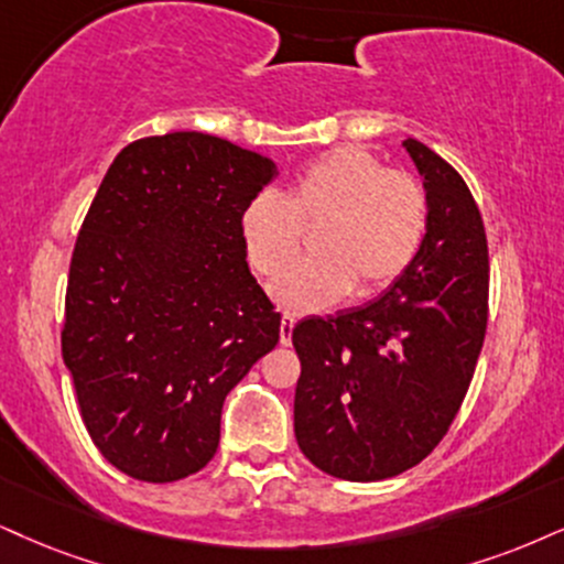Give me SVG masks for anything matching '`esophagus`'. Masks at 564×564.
<instances>
[{"label":"esophagus","mask_w":564,"mask_h":564,"mask_svg":"<svg viewBox=\"0 0 564 564\" xmlns=\"http://www.w3.org/2000/svg\"><path fill=\"white\" fill-rule=\"evenodd\" d=\"M293 329H295V318L293 316H282V322H280V343L282 345L293 343Z\"/></svg>","instance_id":"34e87169"}]
</instances>
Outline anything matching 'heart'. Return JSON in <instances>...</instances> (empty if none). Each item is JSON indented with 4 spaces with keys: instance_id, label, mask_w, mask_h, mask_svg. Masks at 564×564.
<instances>
[{
    "instance_id": "b5f03b06",
    "label": "heart",
    "mask_w": 564,
    "mask_h": 564,
    "mask_svg": "<svg viewBox=\"0 0 564 564\" xmlns=\"http://www.w3.org/2000/svg\"><path fill=\"white\" fill-rule=\"evenodd\" d=\"M322 224L314 260L269 284L284 314L303 316L350 295H377L413 263L426 238L429 200L410 175L389 172L358 145L326 151L297 172L288 196L263 191L248 200L240 235L248 261L276 274L294 258L302 227Z\"/></svg>"
}]
</instances>
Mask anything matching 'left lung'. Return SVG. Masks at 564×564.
<instances>
[{"label": "left lung", "mask_w": 564, "mask_h": 564, "mask_svg": "<svg viewBox=\"0 0 564 564\" xmlns=\"http://www.w3.org/2000/svg\"><path fill=\"white\" fill-rule=\"evenodd\" d=\"M423 177L426 238L373 301L293 329L295 440L324 474L381 481L419 465L455 421L486 335L489 248L465 180L402 141Z\"/></svg>", "instance_id": "1"}]
</instances>
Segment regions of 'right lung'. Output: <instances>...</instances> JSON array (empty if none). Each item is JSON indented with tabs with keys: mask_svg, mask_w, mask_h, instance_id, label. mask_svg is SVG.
I'll use <instances>...</instances> for the list:
<instances>
[{
	"mask_svg": "<svg viewBox=\"0 0 564 564\" xmlns=\"http://www.w3.org/2000/svg\"><path fill=\"white\" fill-rule=\"evenodd\" d=\"M274 177L269 156L180 130L124 145L88 208L62 358L90 440L138 481L198 474L229 389L280 339L240 235Z\"/></svg>",
	"mask_w": 564,
	"mask_h": 564,
	"instance_id": "add662e5",
	"label": "right lung"
}]
</instances>
